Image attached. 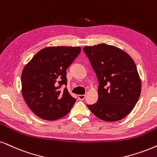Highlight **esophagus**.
Here are the masks:
<instances>
[{"label":"esophagus","instance_id":"esophagus-1","mask_svg":"<svg viewBox=\"0 0 157 157\" xmlns=\"http://www.w3.org/2000/svg\"><path fill=\"white\" fill-rule=\"evenodd\" d=\"M85 98V95H79L78 98L80 99V101H83Z\"/></svg>","mask_w":157,"mask_h":157}]
</instances>
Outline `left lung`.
<instances>
[{
  "instance_id": "1",
  "label": "left lung",
  "mask_w": 157,
  "mask_h": 157,
  "mask_svg": "<svg viewBox=\"0 0 157 157\" xmlns=\"http://www.w3.org/2000/svg\"><path fill=\"white\" fill-rule=\"evenodd\" d=\"M83 51L98 80V98L87 105L95 116L107 122L123 119L136 106L141 81L134 61L118 48L101 43L85 46Z\"/></svg>"
}]
</instances>
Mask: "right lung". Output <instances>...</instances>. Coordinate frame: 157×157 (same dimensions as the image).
<instances>
[{
	"instance_id": "obj_1",
	"label": "right lung",
	"mask_w": 157,
	"mask_h": 157,
	"mask_svg": "<svg viewBox=\"0 0 157 157\" xmlns=\"http://www.w3.org/2000/svg\"><path fill=\"white\" fill-rule=\"evenodd\" d=\"M80 47H48L40 51L21 73V93L29 109L45 120L60 119L70 112L75 98L69 94L66 70L80 54Z\"/></svg>"
}]
</instances>
